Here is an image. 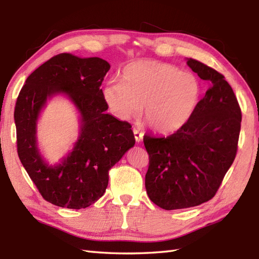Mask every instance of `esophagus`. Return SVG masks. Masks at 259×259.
Instances as JSON below:
<instances>
[{"instance_id":"obj_1","label":"esophagus","mask_w":259,"mask_h":259,"mask_svg":"<svg viewBox=\"0 0 259 259\" xmlns=\"http://www.w3.org/2000/svg\"><path fill=\"white\" fill-rule=\"evenodd\" d=\"M134 135H135V139L137 142H140V141H142V139H144V134L140 133V131L137 128H134Z\"/></svg>"}]
</instances>
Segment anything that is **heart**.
<instances>
[{
	"instance_id": "1",
	"label": "heart",
	"mask_w": 259,
	"mask_h": 259,
	"mask_svg": "<svg viewBox=\"0 0 259 259\" xmlns=\"http://www.w3.org/2000/svg\"><path fill=\"white\" fill-rule=\"evenodd\" d=\"M200 87L197 78L174 65L153 60H140L125 65L119 81H110L102 90L109 111L121 120L141 112L147 124L158 133H170L189 119Z\"/></svg>"
}]
</instances>
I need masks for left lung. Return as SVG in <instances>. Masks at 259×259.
Wrapping results in <instances>:
<instances>
[{
  "instance_id": "left-lung-1",
  "label": "left lung",
  "mask_w": 259,
  "mask_h": 259,
  "mask_svg": "<svg viewBox=\"0 0 259 259\" xmlns=\"http://www.w3.org/2000/svg\"><path fill=\"white\" fill-rule=\"evenodd\" d=\"M187 64L208 82L205 97L175 134L144 137L149 155L147 194L166 210L210 200L238 149L241 110L232 87L222 73L195 59Z\"/></svg>"
}]
</instances>
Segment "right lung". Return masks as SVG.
Listing matches in <instances>:
<instances>
[{
	"label": "right lung",
	"instance_id": "obj_1",
	"mask_svg": "<svg viewBox=\"0 0 259 259\" xmlns=\"http://www.w3.org/2000/svg\"><path fill=\"white\" fill-rule=\"evenodd\" d=\"M110 64L100 58L61 53L27 76L14 109L20 160L41 196L53 205L81 209L102 197L109 170L135 146L131 124L107 113L101 83ZM65 93L81 114L80 136L61 164L50 166L36 147V121L48 97Z\"/></svg>",
	"mask_w": 259,
	"mask_h": 259
}]
</instances>
